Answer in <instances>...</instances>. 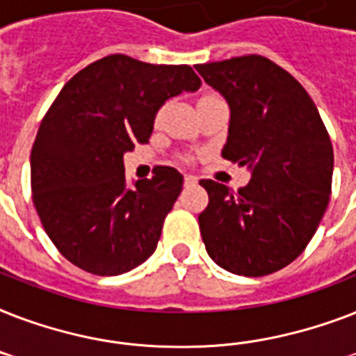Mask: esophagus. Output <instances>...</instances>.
I'll list each match as a JSON object with an SVG mask.
<instances>
[{
	"label": "esophagus",
	"instance_id": "34e87169",
	"mask_svg": "<svg viewBox=\"0 0 356 356\" xmlns=\"http://www.w3.org/2000/svg\"><path fill=\"white\" fill-rule=\"evenodd\" d=\"M184 184H186V186H194V184H197V177H195V175H184Z\"/></svg>",
	"mask_w": 356,
	"mask_h": 356
}]
</instances>
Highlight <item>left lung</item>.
<instances>
[{
	"mask_svg": "<svg viewBox=\"0 0 356 356\" xmlns=\"http://www.w3.org/2000/svg\"><path fill=\"white\" fill-rule=\"evenodd\" d=\"M195 70L231 108L222 156L251 172L238 192L200 181L209 194L200 214L207 253L236 275H270L303 253L325 214L331 138L307 90L270 58L243 55Z\"/></svg>",
	"mask_w": 356,
	"mask_h": 356,
	"instance_id": "left-lung-1",
	"label": "left lung"
}]
</instances>
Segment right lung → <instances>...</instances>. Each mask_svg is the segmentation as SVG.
<instances>
[{
  "mask_svg": "<svg viewBox=\"0 0 356 356\" xmlns=\"http://www.w3.org/2000/svg\"><path fill=\"white\" fill-rule=\"evenodd\" d=\"M201 79L186 64H147L108 55L58 92L31 149V190L42 227L81 270L120 275L149 259L162 223L183 190V175L125 183L123 155L145 144L159 108Z\"/></svg>",
  "mask_w": 356,
  "mask_h": 356,
  "instance_id": "obj_1",
  "label": "right lung"
}]
</instances>
